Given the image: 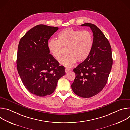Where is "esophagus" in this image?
I'll return each instance as SVG.
<instances>
[{
  "mask_svg": "<svg viewBox=\"0 0 130 130\" xmlns=\"http://www.w3.org/2000/svg\"><path fill=\"white\" fill-rule=\"evenodd\" d=\"M70 70V69L69 68H65V72L66 73H68Z\"/></svg>",
  "mask_w": 130,
  "mask_h": 130,
  "instance_id": "34e87169",
  "label": "esophagus"
}]
</instances>
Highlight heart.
Returning a JSON list of instances; mask_svg holds the SVG:
<instances>
[{
	"label": "heart",
	"instance_id": "heart-1",
	"mask_svg": "<svg viewBox=\"0 0 130 130\" xmlns=\"http://www.w3.org/2000/svg\"><path fill=\"white\" fill-rule=\"evenodd\" d=\"M93 37L88 31L66 28L60 31L58 40L51 39L47 43L49 51L55 59L59 60L62 54V47L67 48V55L59 61L62 65L71 67L78 61H85L91 51Z\"/></svg>",
	"mask_w": 130,
	"mask_h": 130
}]
</instances>
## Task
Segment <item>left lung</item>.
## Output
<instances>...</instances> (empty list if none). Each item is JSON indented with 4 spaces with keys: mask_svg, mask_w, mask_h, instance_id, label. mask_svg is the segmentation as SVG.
Listing matches in <instances>:
<instances>
[{
    "mask_svg": "<svg viewBox=\"0 0 130 130\" xmlns=\"http://www.w3.org/2000/svg\"><path fill=\"white\" fill-rule=\"evenodd\" d=\"M93 33V46L89 57L74 68L76 78L71 84L75 93L89 98L100 92L106 85L113 65L112 48L102 31L95 25L85 23Z\"/></svg>",
    "mask_w": 130,
    "mask_h": 130,
    "instance_id": "left-lung-1",
    "label": "left lung"
}]
</instances>
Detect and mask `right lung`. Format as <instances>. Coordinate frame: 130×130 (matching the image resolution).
Instances as JSON below:
<instances>
[{"mask_svg":"<svg viewBox=\"0 0 130 130\" xmlns=\"http://www.w3.org/2000/svg\"><path fill=\"white\" fill-rule=\"evenodd\" d=\"M59 28L37 25L21 39L18 46L16 66L26 88L39 97L51 94L58 80L65 75V67L49 53V39Z\"/></svg>","mask_w":130,"mask_h":130,"instance_id":"obj_1","label":"right lung"}]
</instances>
